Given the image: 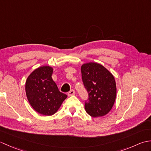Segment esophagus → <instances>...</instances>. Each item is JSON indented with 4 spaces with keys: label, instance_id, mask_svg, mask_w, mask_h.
I'll list each match as a JSON object with an SVG mask.
<instances>
[{
    "label": "esophagus",
    "instance_id": "34e87169",
    "mask_svg": "<svg viewBox=\"0 0 151 151\" xmlns=\"http://www.w3.org/2000/svg\"><path fill=\"white\" fill-rule=\"evenodd\" d=\"M75 94V90H74V89H71V90H70V91H69L68 92V96L69 97H70V96H72V95H74Z\"/></svg>",
    "mask_w": 151,
    "mask_h": 151
}]
</instances>
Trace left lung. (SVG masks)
<instances>
[{
  "label": "left lung",
  "instance_id": "obj_1",
  "mask_svg": "<svg viewBox=\"0 0 151 151\" xmlns=\"http://www.w3.org/2000/svg\"><path fill=\"white\" fill-rule=\"evenodd\" d=\"M82 81L89 95L85 110L93 117H102L111 110L116 98L113 75L101 64L89 62L81 66Z\"/></svg>",
  "mask_w": 151,
  "mask_h": 151
}]
</instances>
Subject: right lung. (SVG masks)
I'll return each mask as SVG.
<instances>
[{"label": "right lung", "instance_id": "1", "mask_svg": "<svg viewBox=\"0 0 151 151\" xmlns=\"http://www.w3.org/2000/svg\"><path fill=\"white\" fill-rule=\"evenodd\" d=\"M53 68L43 65L32 72L25 83L26 95L31 106L41 115H52L67 97L59 91L52 78Z\"/></svg>", "mask_w": 151, "mask_h": 151}]
</instances>
